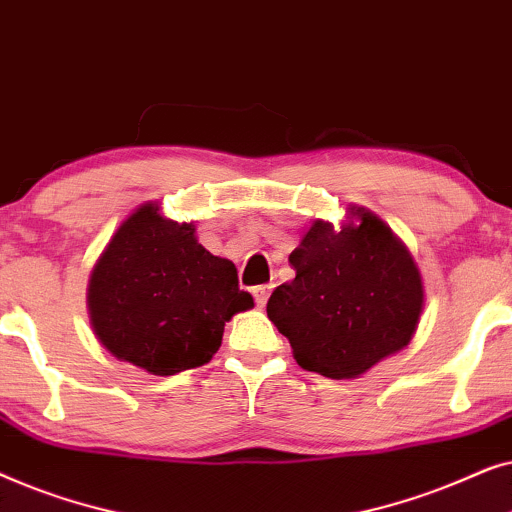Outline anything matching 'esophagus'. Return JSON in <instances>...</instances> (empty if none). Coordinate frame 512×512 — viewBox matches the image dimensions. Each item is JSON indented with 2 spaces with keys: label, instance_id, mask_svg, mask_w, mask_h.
<instances>
[{
  "label": "esophagus",
  "instance_id": "esophagus-1",
  "mask_svg": "<svg viewBox=\"0 0 512 512\" xmlns=\"http://www.w3.org/2000/svg\"><path fill=\"white\" fill-rule=\"evenodd\" d=\"M270 289H272L270 284H261V286H254V289H251V293H254V300H256L258 307H263L265 303H268Z\"/></svg>",
  "mask_w": 512,
  "mask_h": 512
}]
</instances>
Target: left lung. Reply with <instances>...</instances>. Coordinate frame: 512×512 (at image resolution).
Segmentation results:
<instances>
[{"label":"left lung","mask_w":512,"mask_h":512,"mask_svg":"<svg viewBox=\"0 0 512 512\" xmlns=\"http://www.w3.org/2000/svg\"><path fill=\"white\" fill-rule=\"evenodd\" d=\"M340 230L314 221L291 251L296 279L277 286L268 317L300 368L352 380L408 347L424 284L405 244L373 212L349 207Z\"/></svg>","instance_id":"obj_1"}]
</instances>
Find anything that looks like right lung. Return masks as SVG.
I'll list each match as a JSON object with an SVG mask.
<instances>
[{"mask_svg": "<svg viewBox=\"0 0 512 512\" xmlns=\"http://www.w3.org/2000/svg\"><path fill=\"white\" fill-rule=\"evenodd\" d=\"M251 307L235 265L209 254L193 223L160 216L156 202L121 223L88 279L97 340L151 375L212 361L226 321Z\"/></svg>", "mask_w": 512, "mask_h": 512, "instance_id": "add662e5", "label": "right lung"}]
</instances>
